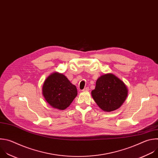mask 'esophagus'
Segmentation results:
<instances>
[{"instance_id": "esophagus-1", "label": "esophagus", "mask_w": 158, "mask_h": 158, "mask_svg": "<svg viewBox=\"0 0 158 158\" xmlns=\"http://www.w3.org/2000/svg\"><path fill=\"white\" fill-rule=\"evenodd\" d=\"M89 89V88H88V87H86V88H85L82 91H88Z\"/></svg>"}]
</instances>
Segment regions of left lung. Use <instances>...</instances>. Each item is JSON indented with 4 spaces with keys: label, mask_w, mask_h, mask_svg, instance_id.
<instances>
[{
    "label": "left lung",
    "mask_w": 158,
    "mask_h": 158,
    "mask_svg": "<svg viewBox=\"0 0 158 158\" xmlns=\"http://www.w3.org/2000/svg\"><path fill=\"white\" fill-rule=\"evenodd\" d=\"M128 89L125 83L113 73L100 76L97 80L91 97L103 111L110 112L118 109L127 98Z\"/></svg>",
    "instance_id": "obj_1"
}]
</instances>
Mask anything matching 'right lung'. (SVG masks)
Instances as JSON below:
<instances>
[{"mask_svg": "<svg viewBox=\"0 0 158 158\" xmlns=\"http://www.w3.org/2000/svg\"><path fill=\"white\" fill-rule=\"evenodd\" d=\"M77 89L63 73L54 72L45 80L42 94L52 108L64 110L72 103L77 95Z\"/></svg>", "mask_w": 158, "mask_h": 158, "instance_id": "right-lung-1", "label": "right lung"}]
</instances>
